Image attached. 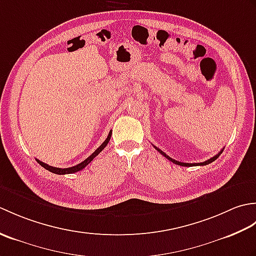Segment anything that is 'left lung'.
<instances>
[{"instance_id": "left-lung-1", "label": "left lung", "mask_w": 256, "mask_h": 256, "mask_svg": "<svg viewBox=\"0 0 256 256\" xmlns=\"http://www.w3.org/2000/svg\"><path fill=\"white\" fill-rule=\"evenodd\" d=\"M155 148V150H157L160 152V153L162 155V156H165L167 160H170V162H172L174 164H176V165H180V166H184V167H192V166H204V165H208V164H210V162H214L216 158H218V157L220 156V154L222 153V150H221V152L220 153H218L216 154V156H214V157H211L210 160H206V162H192V164H190V162H178V160H172V157H170L168 155H166L164 152H162L158 148H156V146H154Z\"/></svg>"}]
</instances>
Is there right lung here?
<instances>
[{
    "label": "right lung",
    "mask_w": 256,
    "mask_h": 256,
    "mask_svg": "<svg viewBox=\"0 0 256 256\" xmlns=\"http://www.w3.org/2000/svg\"><path fill=\"white\" fill-rule=\"evenodd\" d=\"M111 135H112V131H110V133H108V138H106V140H104V142H103V143L99 146V148H98L94 152V153H92V154L88 157V158H86L84 162H81L80 164L76 165V166L68 167V168H58V167H52V166L47 165V164H45V162H42L38 160H36L38 162V164L44 167L45 170H50V172H54V174H57V175H66V174L77 172H79V170H82L84 168L89 164V162H91V160H94V157H96V155H99V154L101 153V150L106 148V146L108 143V140H110Z\"/></svg>",
    "instance_id": "1"
}]
</instances>
